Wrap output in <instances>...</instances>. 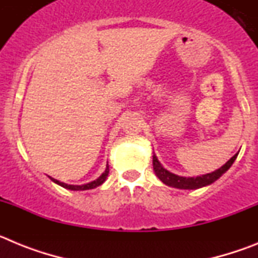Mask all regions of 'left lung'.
Masks as SVG:
<instances>
[{"label":"left lung","mask_w":258,"mask_h":258,"mask_svg":"<svg viewBox=\"0 0 258 258\" xmlns=\"http://www.w3.org/2000/svg\"><path fill=\"white\" fill-rule=\"evenodd\" d=\"M238 154L234 155L226 164H223L220 169L214 170V172L212 173H208V174L198 175V177H181V175H177L174 174V173L169 172V170H166L165 168L161 165L160 161L157 160V157L155 156V155L152 156V164H154V170L155 174L157 175V178L160 179L163 183H165L166 186L181 188V190H197V188L204 187V186H208V184L213 183L214 181H217L223 173H226L227 170H229V168L232 165V163L235 161Z\"/></svg>","instance_id":"obj_1"}]
</instances>
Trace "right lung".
<instances>
[{
    "label": "right lung",
    "instance_id": "obj_1",
    "mask_svg": "<svg viewBox=\"0 0 258 258\" xmlns=\"http://www.w3.org/2000/svg\"><path fill=\"white\" fill-rule=\"evenodd\" d=\"M108 173H109V166H108V164H107L106 170L102 173V175H99V177H98L95 181L89 182V183H86V184H81V186H79V184H67V183H64V182H60V181H58V179H55V178H51V177H50V179H51L52 182H55L56 184H59V186H61V187L68 188V190H74V191L92 190V188H95V187H98V186H101V184L103 183L104 181H106Z\"/></svg>",
    "mask_w": 258,
    "mask_h": 258
}]
</instances>
